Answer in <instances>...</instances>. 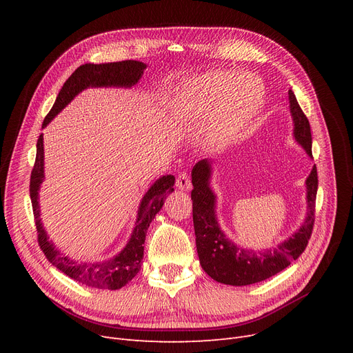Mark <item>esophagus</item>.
<instances>
[{"mask_svg":"<svg viewBox=\"0 0 353 353\" xmlns=\"http://www.w3.org/2000/svg\"><path fill=\"white\" fill-rule=\"evenodd\" d=\"M176 188L180 190H184V192L192 188V181H190V177L188 176V173H184V172L179 173L177 180H176Z\"/></svg>","mask_w":353,"mask_h":353,"instance_id":"34e87169","label":"esophagus"}]
</instances>
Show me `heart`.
<instances>
[{"label":"heart","mask_w":353,"mask_h":353,"mask_svg":"<svg viewBox=\"0 0 353 353\" xmlns=\"http://www.w3.org/2000/svg\"><path fill=\"white\" fill-rule=\"evenodd\" d=\"M265 101L263 83L254 76L213 72L201 79L180 107L193 117H217L220 140L239 134Z\"/></svg>","instance_id":"heart-1"}]
</instances>
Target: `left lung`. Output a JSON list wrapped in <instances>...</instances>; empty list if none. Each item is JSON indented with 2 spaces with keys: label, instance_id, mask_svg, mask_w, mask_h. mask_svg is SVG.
<instances>
[{
  "label": "left lung",
  "instance_id": "8db88e82",
  "mask_svg": "<svg viewBox=\"0 0 353 353\" xmlns=\"http://www.w3.org/2000/svg\"><path fill=\"white\" fill-rule=\"evenodd\" d=\"M293 136L312 157V134L307 117L302 111L293 91L289 90ZM212 163L205 159L194 164L192 170V200L196 248L200 265L216 282L246 286L269 279L286 269L306 249L314 223V201L318 193L316 165L306 179L307 214L301 229L273 250L253 252L239 248L220 230L216 217V196L210 189Z\"/></svg>",
  "mask_w": 353,
  "mask_h": 353
}]
</instances>
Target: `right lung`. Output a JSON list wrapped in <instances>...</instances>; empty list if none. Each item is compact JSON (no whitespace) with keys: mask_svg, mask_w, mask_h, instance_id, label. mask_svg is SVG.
I'll list each match as a JSON object with an SVG mask.
<instances>
[{"mask_svg":"<svg viewBox=\"0 0 353 353\" xmlns=\"http://www.w3.org/2000/svg\"><path fill=\"white\" fill-rule=\"evenodd\" d=\"M145 64L141 61L125 60L105 64H83L74 71L68 80L61 87L54 105L43 121V128L57 116L60 111L74 99L79 92L88 87H133L139 83L145 70ZM44 180V144L43 134L37 141V156L30 179V197L34 212V220L39 234V245L44 252L48 262L60 269L71 279L77 281L85 286L116 290L125 286L139 273L141 268V259L144 252V240L152 220L160 212L164 205V199L174 189V176L167 174L160 177L152 184L141 199L136 228L130 237L125 248L113 259L97 263H79L72 259L61 254L48 240V236L43 228L40 219L39 190Z\"/></svg>","mask_w":353,"mask_h":353,"instance_id":"add662e5","label":"right lung"}]
</instances>
